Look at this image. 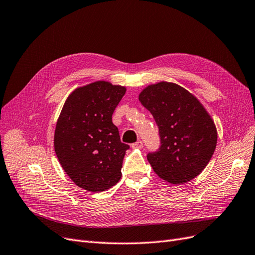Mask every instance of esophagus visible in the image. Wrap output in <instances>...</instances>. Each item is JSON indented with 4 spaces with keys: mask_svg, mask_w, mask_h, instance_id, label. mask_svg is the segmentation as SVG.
<instances>
[{
    "mask_svg": "<svg viewBox=\"0 0 255 255\" xmlns=\"http://www.w3.org/2000/svg\"><path fill=\"white\" fill-rule=\"evenodd\" d=\"M142 146H143V143H142L141 140H138L137 142H135V143L132 144V148H133V149H141Z\"/></svg>",
    "mask_w": 255,
    "mask_h": 255,
    "instance_id": "34e87169",
    "label": "esophagus"
}]
</instances>
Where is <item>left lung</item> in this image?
<instances>
[{
  "instance_id": "1",
  "label": "left lung",
  "mask_w": 255,
  "mask_h": 255,
  "mask_svg": "<svg viewBox=\"0 0 255 255\" xmlns=\"http://www.w3.org/2000/svg\"><path fill=\"white\" fill-rule=\"evenodd\" d=\"M138 99L158 127L160 148L146 156L154 172L174 185L195 179L210 163L217 144L211 115L194 95L175 83L149 85Z\"/></svg>"
}]
</instances>
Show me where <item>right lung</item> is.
<instances>
[{
	"label": "right lung",
	"mask_w": 255,
	"mask_h": 255,
	"mask_svg": "<svg viewBox=\"0 0 255 255\" xmlns=\"http://www.w3.org/2000/svg\"><path fill=\"white\" fill-rule=\"evenodd\" d=\"M127 88L97 81L74 89L63 106L54 133V150L68 176L79 187L104 191L121 179L129 146L121 142L112 121Z\"/></svg>",
	"instance_id": "obj_1"
}]
</instances>
